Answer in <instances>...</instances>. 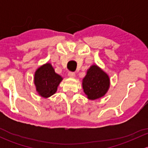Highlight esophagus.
I'll return each mask as SVG.
<instances>
[{
	"label": "esophagus",
	"mask_w": 148,
	"mask_h": 148,
	"mask_svg": "<svg viewBox=\"0 0 148 148\" xmlns=\"http://www.w3.org/2000/svg\"><path fill=\"white\" fill-rule=\"evenodd\" d=\"M68 76L70 77V78H74L76 77V74L74 72H71V71H69L68 73Z\"/></svg>",
	"instance_id": "esophagus-1"
}]
</instances>
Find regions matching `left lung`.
Instances as JSON below:
<instances>
[{
    "label": "left lung",
    "instance_id": "left-lung-1",
    "mask_svg": "<svg viewBox=\"0 0 148 148\" xmlns=\"http://www.w3.org/2000/svg\"><path fill=\"white\" fill-rule=\"evenodd\" d=\"M110 85V79L108 74L96 64L92 65L88 69L82 80L84 92L90 100H95L104 97Z\"/></svg>",
    "mask_w": 148,
    "mask_h": 148
}]
</instances>
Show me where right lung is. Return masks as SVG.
<instances>
[{
    "instance_id": "add662e5",
    "label": "right lung",
    "mask_w": 148,
    "mask_h": 148,
    "mask_svg": "<svg viewBox=\"0 0 148 148\" xmlns=\"http://www.w3.org/2000/svg\"><path fill=\"white\" fill-rule=\"evenodd\" d=\"M63 78L56 74L50 63L38 67L35 71L34 82L38 95L44 98H49L57 91Z\"/></svg>"
}]
</instances>
